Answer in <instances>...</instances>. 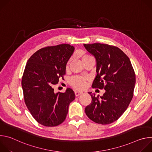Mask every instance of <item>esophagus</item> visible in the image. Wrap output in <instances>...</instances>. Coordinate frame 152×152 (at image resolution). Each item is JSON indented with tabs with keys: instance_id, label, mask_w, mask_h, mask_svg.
Masks as SVG:
<instances>
[{
	"instance_id": "1",
	"label": "esophagus",
	"mask_w": 152,
	"mask_h": 152,
	"mask_svg": "<svg viewBox=\"0 0 152 152\" xmlns=\"http://www.w3.org/2000/svg\"><path fill=\"white\" fill-rule=\"evenodd\" d=\"M75 96H79V95H80L81 94H82L83 93H82V92H79V91H75Z\"/></svg>"
}]
</instances>
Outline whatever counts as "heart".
Listing matches in <instances>:
<instances>
[{"label": "heart", "mask_w": 152, "mask_h": 152, "mask_svg": "<svg viewBox=\"0 0 152 152\" xmlns=\"http://www.w3.org/2000/svg\"><path fill=\"white\" fill-rule=\"evenodd\" d=\"M81 58L83 63H85V62L91 59H93L92 56L85 53H83L81 55ZM71 61H72V59H70L68 61L67 64V68H69ZM86 82H87V79L86 78H85L81 76H75V77H73L70 80V83L72 85V86H73V87L75 88V89L82 90L85 88V86L86 85Z\"/></svg>", "instance_id": "heart-1"}]
</instances>
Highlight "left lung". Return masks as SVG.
<instances>
[{
	"label": "left lung",
	"mask_w": 152,
	"mask_h": 152,
	"mask_svg": "<svg viewBox=\"0 0 152 152\" xmlns=\"http://www.w3.org/2000/svg\"><path fill=\"white\" fill-rule=\"evenodd\" d=\"M96 59V76L92 87L104 89L102 96H91L85 111L94 122L108 124L118 120L131 103L135 74L128 56L118 48L101 43L83 45Z\"/></svg>",
	"instance_id": "obj_1"
}]
</instances>
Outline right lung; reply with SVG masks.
<instances>
[{
    "label": "right lung",
    "instance_id": "obj_1",
    "mask_svg": "<svg viewBox=\"0 0 152 152\" xmlns=\"http://www.w3.org/2000/svg\"><path fill=\"white\" fill-rule=\"evenodd\" d=\"M74 50L67 44L46 47L37 50L27 62L21 79L25 102L35 120L45 126L61 124L75 99L71 88L55 93L53 88L59 77L63 79Z\"/></svg>",
    "mask_w": 152,
    "mask_h": 152
}]
</instances>
